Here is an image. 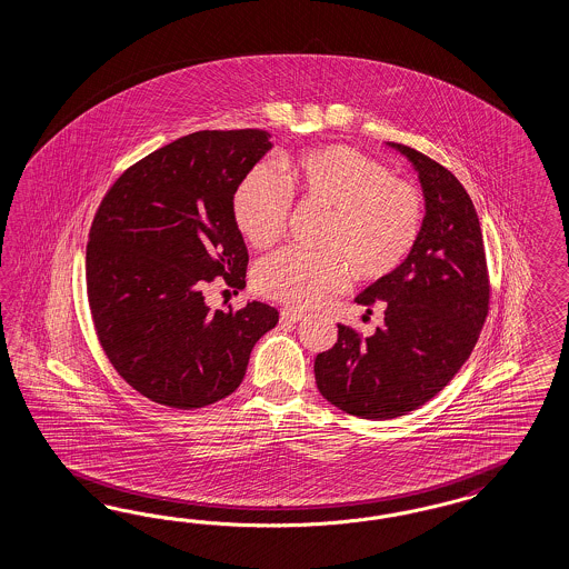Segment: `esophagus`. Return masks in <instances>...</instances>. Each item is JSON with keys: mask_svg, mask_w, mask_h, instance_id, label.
Here are the masks:
<instances>
[{"mask_svg": "<svg viewBox=\"0 0 569 569\" xmlns=\"http://www.w3.org/2000/svg\"><path fill=\"white\" fill-rule=\"evenodd\" d=\"M305 317H307V315H305V312H300V310H281V321H286V323H298V321H302Z\"/></svg>", "mask_w": 569, "mask_h": 569, "instance_id": "1", "label": "esophagus"}]
</instances>
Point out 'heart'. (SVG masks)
Here are the masks:
<instances>
[{"label": "heart", "mask_w": 569, "mask_h": 569, "mask_svg": "<svg viewBox=\"0 0 569 569\" xmlns=\"http://www.w3.org/2000/svg\"><path fill=\"white\" fill-rule=\"evenodd\" d=\"M288 186L302 204L326 210L319 254L277 250L254 269L262 296L293 309L319 305L345 283L395 273L421 233L423 202L407 181L378 160L346 146L310 150L288 164ZM233 219L257 248L279 238L290 212V193L276 169L257 164L233 191Z\"/></svg>", "instance_id": "b5f03b06"}]
</instances>
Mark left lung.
Listing matches in <instances>:
<instances>
[{
  "label": "left lung",
  "instance_id": "8db88e82",
  "mask_svg": "<svg viewBox=\"0 0 569 569\" xmlns=\"http://www.w3.org/2000/svg\"><path fill=\"white\" fill-rule=\"evenodd\" d=\"M413 164L426 217L411 254L355 302H386L373 336L338 326V342L315 359L317 388L362 419H395L436 397L469 359L488 315L482 229L466 188L442 164L386 143Z\"/></svg>",
  "mask_w": 569,
  "mask_h": 569
}]
</instances>
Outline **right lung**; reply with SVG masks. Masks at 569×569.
I'll return each mask as SVG.
<instances>
[{"label": "right lung", "mask_w": 569, "mask_h": 569, "mask_svg": "<svg viewBox=\"0 0 569 569\" xmlns=\"http://www.w3.org/2000/svg\"><path fill=\"white\" fill-rule=\"evenodd\" d=\"M273 148L259 129L198 131L122 172L87 243V296L121 378L158 405L200 409L238 390L250 352L277 326L264 302L214 310L204 288L246 286L233 191Z\"/></svg>", "instance_id": "1"}]
</instances>
